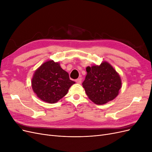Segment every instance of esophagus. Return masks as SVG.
<instances>
[{
	"label": "esophagus",
	"mask_w": 152,
	"mask_h": 152,
	"mask_svg": "<svg viewBox=\"0 0 152 152\" xmlns=\"http://www.w3.org/2000/svg\"><path fill=\"white\" fill-rule=\"evenodd\" d=\"M76 82H77V84H81V82H82V79H81V78H79V79H77L76 80Z\"/></svg>",
	"instance_id": "1"
}]
</instances>
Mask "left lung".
Returning a JSON list of instances; mask_svg holds the SVG:
<instances>
[{
  "instance_id": "1",
  "label": "left lung",
  "mask_w": 152,
  "mask_h": 152,
  "mask_svg": "<svg viewBox=\"0 0 152 152\" xmlns=\"http://www.w3.org/2000/svg\"><path fill=\"white\" fill-rule=\"evenodd\" d=\"M82 83L88 98L96 104H104L115 98L122 87L121 77L107 61L86 68Z\"/></svg>"
}]
</instances>
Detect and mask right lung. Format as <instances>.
Listing matches in <instances>:
<instances>
[{"label":"right lung","mask_w":152,"mask_h":152,"mask_svg":"<svg viewBox=\"0 0 152 152\" xmlns=\"http://www.w3.org/2000/svg\"><path fill=\"white\" fill-rule=\"evenodd\" d=\"M75 82L58 62L49 60L42 64L33 75L31 87L37 97L48 103H57Z\"/></svg>","instance_id":"obj_1"}]
</instances>
